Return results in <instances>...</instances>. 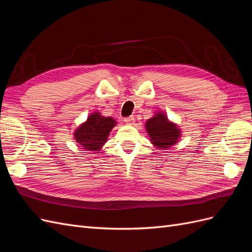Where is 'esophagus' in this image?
Returning <instances> with one entry per match:
<instances>
[{
  "label": "esophagus",
  "instance_id": "34e87169",
  "mask_svg": "<svg viewBox=\"0 0 252 252\" xmlns=\"http://www.w3.org/2000/svg\"><path fill=\"white\" fill-rule=\"evenodd\" d=\"M124 122L128 125H132L134 123V118L133 117H128L124 119Z\"/></svg>",
  "mask_w": 252,
  "mask_h": 252
}]
</instances>
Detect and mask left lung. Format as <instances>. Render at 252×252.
<instances>
[{"label":"left lung","mask_w":252,"mask_h":252,"mask_svg":"<svg viewBox=\"0 0 252 252\" xmlns=\"http://www.w3.org/2000/svg\"><path fill=\"white\" fill-rule=\"evenodd\" d=\"M147 132L150 139L158 149H165L170 147L178 142L180 130L177 127L167 120L164 114H156L146 122Z\"/></svg>","instance_id":"obj_1"}]
</instances>
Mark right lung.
Returning a JSON list of instances; mask_svg holds the SVG:
<instances>
[{"mask_svg": "<svg viewBox=\"0 0 252 252\" xmlns=\"http://www.w3.org/2000/svg\"><path fill=\"white\" fill-rule=\"evenodd\" d=\"M114 125L116 121L112 118H105L97 112L94 113L87 119L86 123L74 132L75 140L84 149L97 151L107 140Z\"/></svg>", "mask_w": 252, "mask_h": 252, "instance_id": "right-lung-1", "label": "right lung"}]
</instances>
